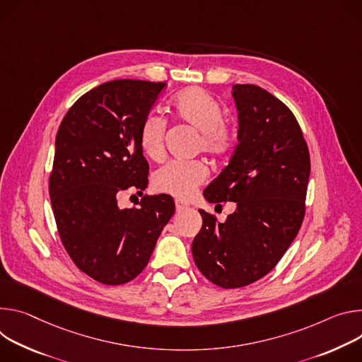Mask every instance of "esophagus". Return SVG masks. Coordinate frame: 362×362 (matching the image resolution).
Instances as JSON below:
<instances>
[{"label":"esophagus","instance_id":"esophagus-1","mask_svg":"<svg viewBox=\"0 0 362 362\" xmlns=\"http://www.w3.org/2000/svg\"><path fill=\"white\" fill-rule=\"evenodd\" d=\"M189 206H188V203H185V202H181V199H175V209H177V211L180 213V211H184L185 209H188Z\"/></svg>","mask_w":362,"mask_h":362}]
</instances>
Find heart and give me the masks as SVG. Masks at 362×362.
<instances>
[{"label": "heart", "mask_w": 362, "mask_h": 362, "mask_svg": "<svg viewBox=\"0 0 362 362\" xmlns=\"http://www.w3.org/2000/svg\"><path fill=\"white\" fill-rule=\"evenodd\" d=\"M173 109L178 119L199 131L198 145L214 158L227 156L235 142L234 129L224 122L221 103L202 88H189L177 93L173 99ZM167 120L156 113L145 116L141 127V148L152 159L164 155V134ZM209 175L203 160H171L160 167L153 175V185L158 191L178 198H188L195 188L202 185Z\"/></svg>", "instance_id": "b5f03b06"}]
</instances>
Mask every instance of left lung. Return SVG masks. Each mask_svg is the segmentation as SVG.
<instances>
[{
	"label": "left lung",
	"instance_id": "left-lung-1",
	"mask_svg": "<svg viewBox=\"0 0 362 362\" xmlns=\"http://www.w3.org/2000/svg\"><path fill=\"white\" fill-rule=\"evenodd\" d=\"M238 145L228 165L204 189L209 203L234 202L224 223L199 210L203 227L192 257L224 289L266 276L286 253L303 217L310 158L292 110L256 85H234Z\"/></svg>",
	"mask_w": 362,
	"mask_h": 362
}]
</instances>
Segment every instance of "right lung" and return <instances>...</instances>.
<instances>
[{"mask_svg": "<svg viewBox=\"0 0 362 362\" xmlns=\"http://www.w3.org/2000/svg\"><path fill=\"white\" fill-rule=\"evenodd\" d=\"M164 82L112 80L78 98L56 136L49 181L62 243L73 263L103 285H124L148 264L175 211L171 195H145L119 209L117 194L142 192L149 165L141 127Z\"/></svg>", "mask_w": 362, "mask_h": 362, "instance_id": "obj_1", "label": "right lung"}]
</instances>
